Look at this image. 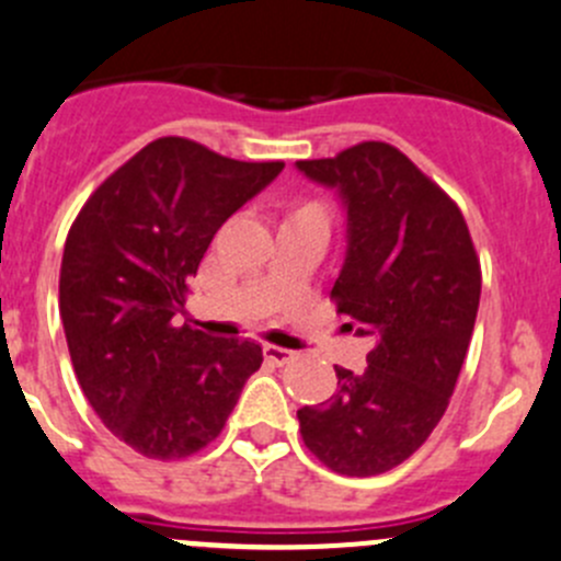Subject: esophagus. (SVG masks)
<instances>
[{"label":"esophagus","instance_id":"1","mask_svg":"<svg viewBox=\"0 0 561 561\" xmlns=\"http://www.w3.org/2000/svg\"><path fill=\"white\" fill-rule=\"evenodd\" d=\"M264 357L270 360V364L284 366V364H289V360H295V352L284 350V346H275V344H264Z\"/></svg>","mask_w":561,"mask_h":561}]
</instances>
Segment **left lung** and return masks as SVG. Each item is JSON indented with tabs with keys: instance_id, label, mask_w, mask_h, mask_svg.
I'll use <instances>...</instances> for the list:
<instances>
[{
	"instance_id": "8db88e82",
	"label": "left lung",
	"mask_w": 561,
	"mask_h": 561,
	"mask_svg": "<svg viewBox=\"0 0 561 561\" xmlns=\"http://www.w3.org/2000/svg\"><path fill=\"white\" fill-rule=\"evenodd\" d=\"M297 170L339 190L346 255L330 297L344 328L375 339L360 375L335 366L328 402L297 410L311 455L344 477L408 460L449 408L482 291L466 217L388 142H357Z\"/></svg>"
}]
</instances>
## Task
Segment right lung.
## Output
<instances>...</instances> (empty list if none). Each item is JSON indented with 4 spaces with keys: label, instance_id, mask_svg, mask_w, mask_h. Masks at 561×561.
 Masks as SVG:
<instances>
[{
    "label": "right lung",
    "instance_id": "add662e5",
    "mask_svg": "<svg viewBox=\"0 0 561 561\" xmlns=\"http://www.w3.org/2000/svg\"><path fill=\"white\" fill-rule=\"evenodd\" d=\"M284 162H239L186 137H159L115 170L73 220L60 317L77 380L106 430L151 460H181L226 426L259 371L255 341L179 324L222 222Z\"/></svg>",
    "mask_w": 561,
    "mask_h": 561
}]
</instances>
